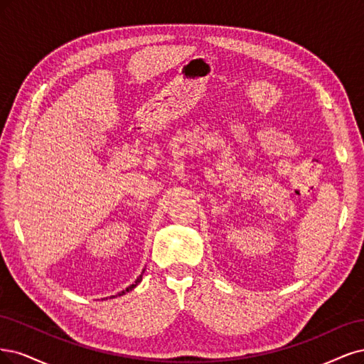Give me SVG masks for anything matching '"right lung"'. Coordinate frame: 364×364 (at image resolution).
<instances>
[{"label": "right lung", "instance_id": "1", "mask_svg": "<svg viewBox=\"0 0 364 364\" xmlns=\"http://www.w3.org/2000/svg\"><path fill=\"white\" fill-rule=\"evenodd\" d=\"M142 275H144V272H142V274H140V275H139V278H137V279H136V281H134V284H132V286H128V287H127V289H125V290H122V291H121V293H118V295H119V296H121V295H125V293H127V291H130V290H133V289H134V287H136V286H137V284H139V283H140V281H142ZM118 295H116V296H118ZM112 298H114V296H112Z\"/></svg>", "mask_w": 364, "mask_h": 364}]
</instances>
